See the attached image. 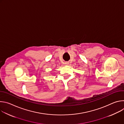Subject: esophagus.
Here are the masks:
<instances>
[{
  "label": "esophagus",
  "instance_id": "34e87169",
  "mask_svg": "<svg viewBox=\"0 0 124 124\" xmlns=\"http://www.w3.org/2000/svg\"><path fill=\"white\" fill-rule=\"evenodd\" d=\"M69 63L68 62H66L65 63V64L66 65H69Z\"/></svg>",
  "mask_w": 124,
  "mask_h": 124
}]
</instances>
